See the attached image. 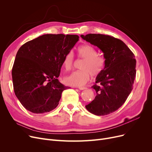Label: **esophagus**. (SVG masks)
I'll list each match as a JSON object with an SVG mask.
<instances>
[{
  "label": "esophagus",
  "mask_w": 152,
  "mask_h": 152,
  "mask_svg": "<svg viewBox=\"0 0 152 152\" xmlns=\"http://www.w3.org/2000/svg\"><path fill=\"white\" fill-rule=\"evenodd\" d=\"M78 89L79 90H84V89H87V87H79Z\"/></svg>",
  "instance_id": "obj_1"
}]
</instances>
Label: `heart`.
Here are the masks:
<instances>
[{
    "instance_id": "b5f03b06",
    "label": "heart",
    "mask_w": 152,
    "mask_h": 152,
    "mask_svg": "<svg viewBox=\"0 0 152 152\" xmlns=\"http://www.w3.org/2000/svg\"><path fill=\"white\" fill-rule=\"evenodd\" d=\"M77 54L79 58L84 60L81 66V71L73 72L65 77V83L70 86L80 87L89 81L91 75L97 76L104 70L107 60L103 56L99 55L97 50L89 45L84 44L78 47ZM74 57L71 52L67 53L63 60V66L66 71L73 68Z\"/></svg>"
}]
</instances>
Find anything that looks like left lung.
<instances>
[{
	"mask_svg": "<svg viewBox=\"0 0 152 152\" xmlns=\"http://www.w3.org/2000/svg\"><path fill=\"white\" fill-rule=\"evenodd\" d=\"M81 37L98 47L107 60L104 70L92 87L97 95L86 108L97 116L110 114L124 104L132 90L136 74L135 56L121 40L113 36L88 34Z\"/></svg>",
	"mask_w": 152,
	"mask_h": 152,
	"instance_id": "obj_1",
	"label": "left lung"
}]
</instances>
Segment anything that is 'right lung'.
I'll list each match as a JSON object with an SVG mask.
<instances>
[{"label":"right lung","mask_w":152,"mask_h":152,"mask_svg":"<svg viewBox=\"0 0 152 152\" xmlns=\"http://www.w3.org/2000/svg\"><path fill=\"white\" fill-rule=\"evenodd\" d=\"M77 35L47 34L24 44L12 68L13 89L21 105L32 113H44L57 107L62 92L63 60L79 41Z\"/></svg>","instance_id":"obj_1"}]
</instances>
